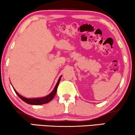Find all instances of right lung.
Here are the masks:
<instances>
[{
    "label": "right lung",
    "instance_id": "1",
    "mask_svg": "<svg viewBox=\"0 0 135 135\" xmlns=\"http://www.w3.org/2000/svg\"><path fill=\"white\" fill-rule=\"evenodd\" d=\"M61 76L60 78H59V80L57 82V84L55 86V87L54 88V90H53V91L51 92L50 94H49V95L46 96L45 97H42V98H31V99H28V98H26L22 97L21 95H20L19 93H17V91H16L14 89L15 93L17 94V95L20 98H21L22 100L25 101V103H27V104H32V105H40V104H45V103H47L51 101L52 99H53V98L55 97V95H56V91H57V88H58L59 83L60 82L61 80Z\"/></svg>",
    "mask_w": 135,
    "mask_h": 135
}]
</instances>
